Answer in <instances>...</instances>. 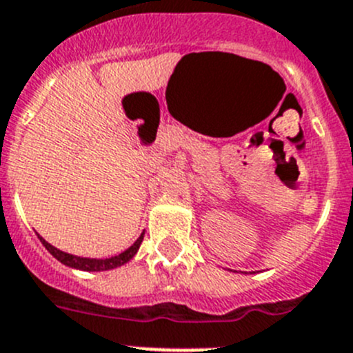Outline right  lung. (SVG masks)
<instances>
[{
  "mask_svg": "<svg viewBox=\"0 0 353 353\" xmlns=\"http://www.w3.org/2000/svg\"><path fill=\"white\" fill-rule=\"evenodd\" d=\"M143 239H144V232L141 233L139 239L132 243L127 251L121 252V254L111 256V258H106V259H94V258H80V256H72V254H68V252L59 251L57 247L50 245L47 240L39 236V240H41V243L45 245V249H47V251L50 252L57 261H61L62 265L69 266V268L83 270V272H106V270H113V268H118V266L125 265V263H128L134 256L137 254Z\"/></svg>",
  "mask_w": 353,
  "mask_h": 353,
  "instance_id": "1",
  "label": "right lung"
}]
</instances>
